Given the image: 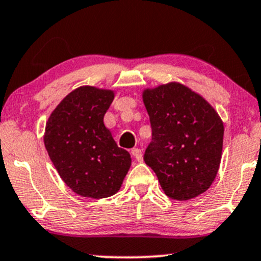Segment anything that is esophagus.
I'll return each instance as SVG.
<instances>
[{
  "label": "esophagus",
  "mask_w": 261,
  "mask_h": 261,
  "mask_svg": "<svg viewBox=\"0 0 261 261\" xmlns=\"http://www.w3.org/2000/svg\"><path fill=\"white\" fill-rule=\"evenodd\" d=\"M131 155H133V158L135 161L137 162H142V152H141V149L139 148H133L131 149Z\"/></svg>",
  "instance_id": "esophagus-1"
}]
</instances>
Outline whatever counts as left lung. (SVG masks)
Listing matches in <instances>:
<instances>
[{
	"label": "left lung",
	"mask_w": 261,
	"mask_h": 261,
	"mask_svg": "<svg viewBox=\"0 0 261 261\" xmlns=\"http://www.w3.org/2000/svg\"><path fill=\"white\" fill-rule=\"evenodd\" d=\"M152 126L144 163L155 172L164 193L188 200L205 192L221 162L224 122L205 98L171 81L142 91Z\"/></svg>",
	"instance_id": "1"
}]
</instances>
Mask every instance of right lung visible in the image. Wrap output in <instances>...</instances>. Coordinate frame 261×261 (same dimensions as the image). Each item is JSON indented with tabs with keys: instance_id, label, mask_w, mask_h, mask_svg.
<instances>
[{
	"instance_id": "obj_1",
	"label": "right lung",
	"mask_w": 261,
	"mask_h": 261,
	"mask_svg": "<svg viewBox=\"0 0 261 261\" xmlns=\"http://www.w3.org/2000/svg\"><path fill=\"white\" fill-rule=\"evenodd\" d=\"M114 91L80 86L61 100L46 122L43 142L59 176L81 197L100 199L120 190L131 166L103 118Z\"/></svg>"
}]
</instances>
